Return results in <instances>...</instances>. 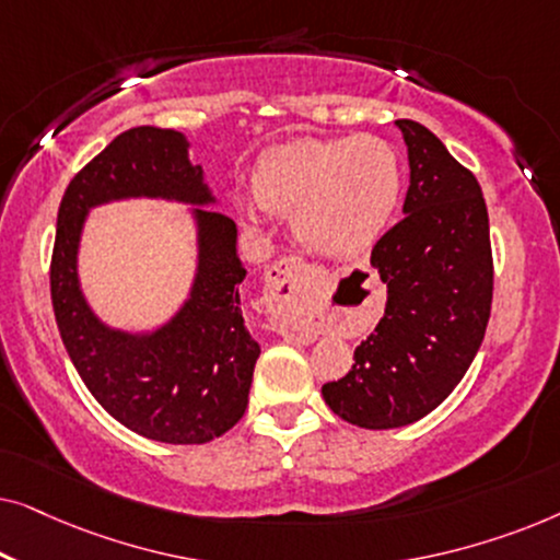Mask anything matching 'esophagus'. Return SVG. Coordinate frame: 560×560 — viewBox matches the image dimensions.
Returning <instances> with one entry per match:
<instances>
[{
    "mask_svg": "<svg viewBox=\"0 0 560 560\" xmlns=\"http://www.w3.org/2000/svg\"><path fill=\"white\" fill-rule=\"evenodd\" d=\"M320 280V270L308 265L303 257H282L267 270L265 278V303L272 316L290 320L313 295ZM290 339L301 341V334H290Z\"/></svg>",
    "mask_w": 560,
    "mask_h": 560,
    "instance_id": "obj_1",
    "label": "esophagus"
}]
</instances>
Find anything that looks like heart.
<instances>
[{
	"label": "heart",
	"instance_id": "heart-1",
	"mask_svg": "<svg viewBox=\"0 0 560 560\" xmlns=\"http://www.w3.org/2000/svg\"><path fill=\"white\" fill-rule=\"evenodd\" d=\"M265 211L293 217L295 232L328 257H357L385 234L402 196L395 144L374 135L293 140L267 150L252 173ZM257 226V213L244 209Z\"/></svg>",
	"mask_w": 560,
	"mask_h": 560
}]
</instances>
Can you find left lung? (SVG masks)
<instances>
[{"mask_svg": "<svg viewBox=\"0 0 560 560\" xmlns=\"http://www.w3.org/2000/svg\"><path fill=\"white\" fill-rule=\"evenodd\" d=\"M408 144L405 217L370 262L387 285L385 316L324 400L351 425L385 431L439 408L469 370L492 311V244L481 188L431 129L397 119Z\"/></svg>", "mask_w": 560, "mask_h": 560, "instance_id": "8db88e82", "label": "left lung"}]
</instances>
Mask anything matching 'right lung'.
Segmentation results:
<instances>
[{
    "mask_svg": "<svg viewBox=\"0 0 560 560\" xmlns=\"http://www.w3.org/2000/svg\"><path fill=\"white\" fill-rule=\"evenodd\" d=\"M194 202L199 272L184 308L152 335L104 327L78 285L74 257L89 208L119 197ZM213 203L188 140L160 127H135L106 144L68 183L58 209L50 298L60 339L83 385L114 420L144 439L206 443L240 423L247 410L259 343L244 326L236 224Z\"/></svg>",
    "mask_w": 560,
    "mask_h": 560,
    "instance_id": "right-lung-1",
    "label": "right lung"
}]
</instances>
